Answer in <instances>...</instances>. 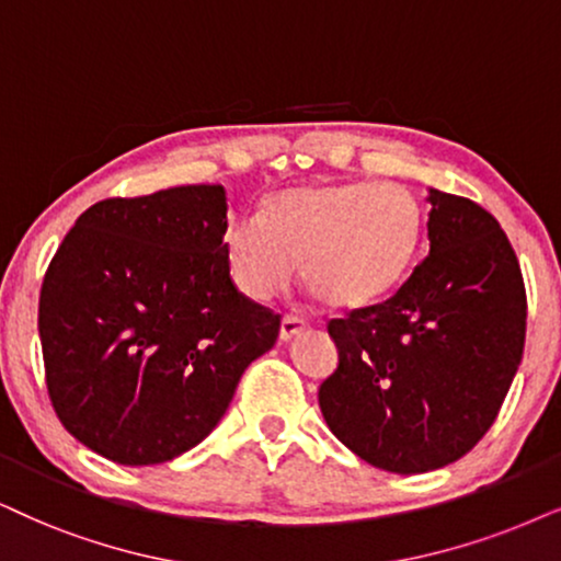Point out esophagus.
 <instances>
[{"instance_id":"34e87169","label":"esophagus","mask_w":561,"mask_h":561,"mask_svg":"<svg viewBox=\"0 0 561 561\" xmlns=\"http://www.w3.org/2000/svg\"><path fill=\"white\" fill-rule=\"evenodd\" d=\"M305 329H308V321H302V318H297V316H285L279 325V339L282 342H289V339L297 336V333Z\"/></svg>"}]
</instances>
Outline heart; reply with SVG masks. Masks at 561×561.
<instances>
[{"label": "heart", "instance_id": "heart-1", "mask_svg": "<svg viewBox=\"0 0 561 561\" xmlns=\"http://www.w3.org/2000/svg\"><path fill=\"white\" fill-rule=\"evenodd\" d=\"M422 236V202L399 183H313L276 191L261 217L232 219L225 259L251 300L285 289L300 261L305 287L318 300L359 310L401 285Z\"/></svg>", "mask_w": 561, "mask_h": 561}]
</instances>
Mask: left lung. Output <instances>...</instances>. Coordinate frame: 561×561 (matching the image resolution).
I'll return each mask as SVG.
<instances>
[{
  "label": "left lung",
  "instance_id": "8db88e82",
  "mask_svg": "<svg viewBox=\"0 0 561 561\" xmlns=\"http://www.w3.org/2000/svg\"><path fill=\"white\" fill-rule=\"evenodd\" d=\"M430 253L388 300L331 318L339 365L318 388L323 420L382 471L463 458L497 420L526 344V285L500 222L430 191Z\"/></svg>",
  "mask_w": 561,
  "mask_h": 561
}]
</instances>
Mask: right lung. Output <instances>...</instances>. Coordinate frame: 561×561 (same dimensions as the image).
<instances>
[{
  "label": "right lung",
  "mask_w": 561,
  "mask_h": 561,
  "mask_svg": "<svg viewBox=\"0 0 561 561\" xmlns=\"http://www.w3.org/2000/svg\"><path fill=\"white\" fill-rule=\"evenodd\" d=\"M222 186L116 196L77 217L38 300L46 388L69 435L124 466L173 460L217 427L279 313L236 287Z\"/></svg>",
  "instance_id": "right-lung-1"
}]
</instances>
